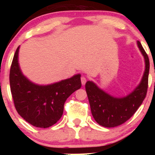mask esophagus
<instances>
[{"instance_id":"esophagus-1","label":"esophagus","mask_w":155,"mask_h":155,"mask_svg":"<svg viewBox=\"0 0 155 155\" xmlns=\"http://www.w3.org/2000/svg\"><path fill=\"white\" fill-rule=\"evenodd\" d=\"M81 84L82 85H84L86 83V81H87V79H86L85 77L82 76L81 78Z\"/></svg>"}]
</instances>
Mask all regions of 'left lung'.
Returning <instances> with one entry per match:
<instances>
[{
    "label": "left lung",
    "instance_id": "1",
    "mask_svg": "<svg viewBox=\"0 0 155 155\" xmlns=\"http://www.w3.org/2000/svg\"><path fill=\"white\" fill-rule=\"evenodd\" d=\"M137 46L144 57L145 71L140 83L130 94L123 98H116L100 89L94 82L87 81L85 84L91 114L94 120L102 127H115L124 124L136 113L146 97L150 62L139 41Z\"/></svg>",
    "mask_w": 155,
    "mask_h": 155
}]
</instances>
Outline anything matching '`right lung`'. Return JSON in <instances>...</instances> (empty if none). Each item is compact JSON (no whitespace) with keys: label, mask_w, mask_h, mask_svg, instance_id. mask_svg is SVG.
Returning <instances> with one entry per match:
<instances>
[{"label":"right lung","mask_w":155,"mask_h":155,"mask_svg":"<svg viewBox=\"0 0 155 155\" xmlns=\"http://www.w3.org/2000/svg\"><path fill=\"white\" fill-rule=\"evenodd\" d=\"M19 46L11 66L10 87L18 113L34 127L47 128L62 116L66 100L81 87V74L48 85L30 81L21 73L18 64Z\"/></svg>","instance_id":"add662e5"}]
</instances>
